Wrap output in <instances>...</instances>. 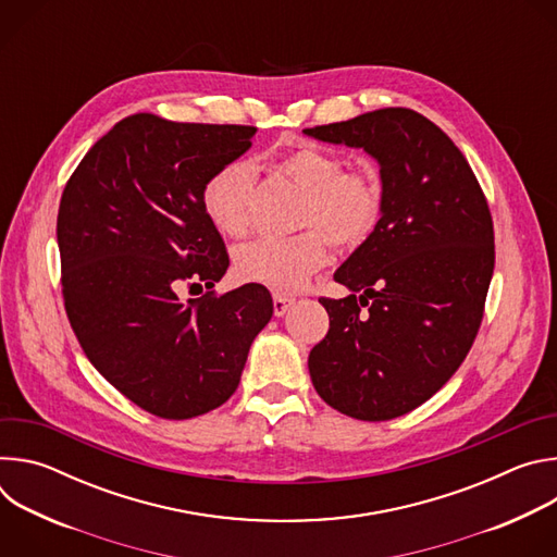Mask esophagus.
<instances>
[{"mask_svg":"<svg viewBox=\"0 0 557 557\" xmlns=\"http://www.w3.org/2000/svg\"><path fill=\"white\" fill-rule=\"evenodd\" d=\"M293 301H295V299H293L290 295H286V293H273V312H275L277 317H282V314L290 308Z\"/></svg>","mask_w":557,"mask_h":557,"instance_id":"esophagus-1","label":"esophagus"}]
</instances>
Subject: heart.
Returning a JSON list of instances; mask_svg holds the SVG:
<instances>
[{
  "label": "heart",
  "instance_id": "b5f03b06",
  "mask_svg": "<svg viewBox=\"0 0 557 557\" xmlns=\"http://www.w3.org/2000/svg\"><path fill=\"white\" fill-rule=\"evenodd\" d=\"M277 172L304 191L299 226L308 228L286 240L260 237L237 247L233 267L245 282L293 290L326 264L329 240L342 251H355L370 240L383 215L385 194L376 172L344 170L337 153L317 145H299L282 153ZM253 191V165L235 158L207 176L200 202L222 235L243 237L251 228Z\"/></svg>",
  "mask_w": 557,
  "mask_h": 557
}]
</instances>
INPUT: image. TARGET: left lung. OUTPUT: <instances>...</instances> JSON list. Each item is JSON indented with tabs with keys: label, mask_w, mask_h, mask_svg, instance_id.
<instances>
[{
	"label": "left lung",
	"mask_w": 557,
	"mask_h": 557,
	"mask_svg": "<svg viewBox=\"0 0 557 557\" xmlns=\"http://www.w3.org/2000/svg\"><path fill=\"white\" fill-rule=\"evenodd\" d=\"M304 132L363 147L385 194L370 240L335 273L352 295L320 297L331 329L308 355L312 385L346 417H404L451 379L479 335L496 258L487 198L462 151L414 110Z\"/></svg>",
	"instance_id": "left-lung-1"
}]
</instances>
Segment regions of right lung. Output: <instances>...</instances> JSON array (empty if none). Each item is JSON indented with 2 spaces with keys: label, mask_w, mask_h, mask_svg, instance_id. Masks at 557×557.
I'll return each instance as SVG.
<instances>
[{
  "label": "right lung",
  "mask_w": 557,
  "mask_h": 557,
  "mask_svg": "<svg viewBox=\"0 0 557 557\" xmlns=\"http://www.w3.org/2000/svg\"><path fill=\"white\" fill-rule=\"evenodd\" d=\"M253 125L119 121L72 172L59 202L61 293L90 363L132 404L170 421L222 406L273 314L271 293H215L228 267L200 189L243 156ZM207 287L196 300L180 290Z\"/></svg>",
  "instance_id": "add662e5"
}]
</instances>
